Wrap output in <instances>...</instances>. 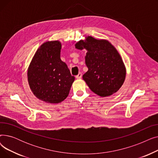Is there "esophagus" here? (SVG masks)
Listing matches in <instances>:
<instances>
[{
	"label": "esophagus",
	"instance_id": "obj_1",
	"mask_svg": "<svg viewBox=\"0 0 158 158\" xmlns=\"http://www.w3.org/2000/svg\"><path fill=\"white\" fill-rule=\"evenodd\" d=\"M81 77H82V73H81V72H80V73H79L77 76H76V79H81Z\"/></svg>",
	"mask_w": 158,
	"mask_h": 158
}]
</instances>
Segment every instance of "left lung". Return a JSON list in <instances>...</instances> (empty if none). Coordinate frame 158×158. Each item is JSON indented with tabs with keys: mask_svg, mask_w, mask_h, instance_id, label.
Instances as JSON below:
<instances>
[{
	"mask_svg": "<svg viewBox=\"0 0 158 158\" xmlns=\"http://www.w3.org/2000/svg\"><path fill=\"white\" fill-rule=\"evenodd\" d=\"M75 45L86 49L85 63L88 70L82 76L89 88L101 97H108L118 91L123 84L126 69L116 48L107 40L86 36Z\"/></svg>",
	"mask_w": 158,
	"mask_h": 158,
	"instance_id": "obj_1",
	"label": "left lung"
}]
</instances>
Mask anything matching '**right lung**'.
Wrapping results in <instances>:
<instances>
[{
	"instance_id": "obj_1",
	"label": "right lung",
	"mask_w": 158,
	"mask_h": 158,
	"mask_svg": "<svg viewBox=\"0 0 158 158\" xmlns=\"http://www.w3.org/2000/svg\"><path fill=\"white\" fill-rule=\"evenodd\" d=\"M60 41H48L35 52L27 69L31 90L38 99L47 103L57 104L68 97L74 76L61 61Z\"/></svg>"
}]
</instances>
